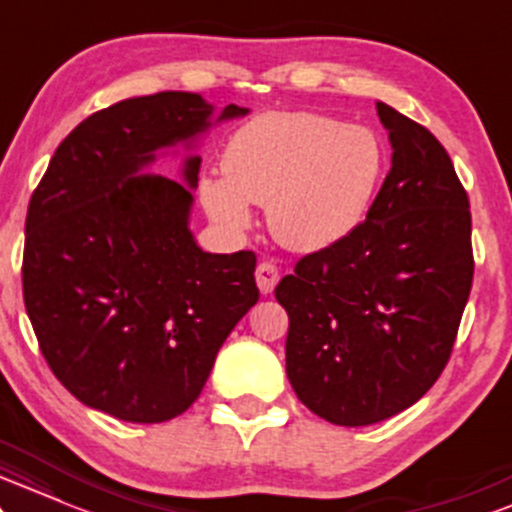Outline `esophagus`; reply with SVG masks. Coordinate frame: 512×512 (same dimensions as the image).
Instances as JSON below:
<instances>
[{
	"label": "esophagus",
	"mask_w": 512,
	"mask_h": 512,
	"mask_svg": "<svg viewBox=\"0 0 512 512\" xmlns=\"http://www.w3.org/2000/svg\"><path fill=\"white\" fill-rule=\"evenodd\" d=\"M278 280H280V270L273 261L258 263V268H256L258 290H261L263 294H270V292H273V287L278 285Z\"/></svg>",
	"instance_id": "34e87169"
}]
</instances>
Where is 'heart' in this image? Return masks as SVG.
Returning <instances> with one entry per match:
<instances>
[{"instance_id": "1", "label": "heart", "mask_w": 512, "mask_h": 512, "mask_svg": "<svg viewBox=\"0 0 512 512\" xmlns=\"http://www.w3.org/2000/svg\"><path fill=\"white\" fill-rule=\"evenodd\" d=\"M222 170L198 184L210 218L246 230L249 203L266 206L273 237L311 254L340 244L366 220L386 179L388 153L366 124L270 112L234 131Z\"/></svg>"}]
</instances>
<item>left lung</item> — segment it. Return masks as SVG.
Masks as SVG:
<instances>
[{"label": "left lung", "instance_id": "obj_1", "mask_svg": "<svg viewBox=\"0 0 512 512\" xmlns=\"http://www.w3.org/2000/svg\"><path fill=\"white\" fill-rule=\"evenodd\" d=\"M376 110L393 165L369 215L275 287L290 316L287 378L338 426L383 422L434 386L474 275L470 198L446 148L386 102Z\"/></svg>", "mask_w": 512, "mask_h": 512}]
</instances>
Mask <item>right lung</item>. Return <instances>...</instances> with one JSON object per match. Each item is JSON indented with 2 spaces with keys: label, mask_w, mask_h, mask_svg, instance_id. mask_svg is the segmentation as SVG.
Here are the masks:
<instances>
[{
  "label": "right lung",
  "mask_w": 512,
  "mask_h": 512,
  "mask_svg": "<svg viewBox=\"0 0 512 512\" xmlns=\"http://www.w3.org/2000/svg\"><path fill=\"white\" fill-rule=\"evenodd\" d=\"M227 105L222 119L244 117ZM213 105L165 90L90 114L54 150L33 191L23 302L59 383L124 422L158 424L194 405L222 342L258 302L256 254H208L189 230V186L134 174L160 148L203 134Z\"/></svg>",
  "instance_id": "add662e5"
}]
</instances>
